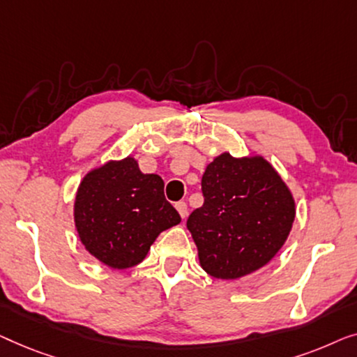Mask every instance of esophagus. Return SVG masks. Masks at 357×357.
I'll list each match as a JSON object with an SVG mask.
<instances>
[{"label": "esophagus", "instance_id": "1", "mask_svg": "<svg viewBox=\"0 0 357 357\" xmlns=\"http://www.w3.org/2000/svg\"><path fill=\"white\" fill-rule=\"evenodd\" d=\"M174 207H176V210L179 212L181 218L188 217V204H185V202H178L176 205H174Z\"/></svg>", "mask_w": 357, "mask_h": 357}]
</instances>
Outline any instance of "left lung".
<instances>
[{"label":"left lung","mask_w":357,"mask_h":357,"mask_svg":"<svg viewBox=\"0 0 357 357\" xmlns=\"http://www.w3.org/2000/svg\"><path fill=\"white\" fill-rule=\"evenodd\" d=\"M204 205L188 229L208 275L236 280L267 265L293 227L296 205L288 185L264 157L234 158L228 152L207 165Z\"/></svg>","instance_id":"left-lung-1"}]
</instances>
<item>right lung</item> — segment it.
Returning <instances> with one entry per match:
<instances>
[{
	"instance_id": "obj_1",
	"label": "right lung",
	"mask_w": 357,
	"mask_h": 357,
	"mask_svg": "<svg viewBox=\"0 0 357 357\" xmlns=\"http://www.w3.org/2000/svg\"><path fill=\"white\" fill-rule=\"evenodd\" d=\"M163 189V179L144 174L132 157L89 172L74 202V223L85 249L112 268L142 262L158 234L181 222Z\"/></svg>"
}]
</instances>
